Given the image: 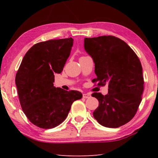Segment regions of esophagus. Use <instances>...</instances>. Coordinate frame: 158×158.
Masks as SVG:
<instances>
[{"instance_id": "obj_1", "label": "esophagus", "mask_w": 158, "mask_h": 158, "mask_svg": "<svg viewBox=\"0 0 158 158\" xmlns=\"http://www.w3.org/2000/svg\"><path fill=\"white\" fill-rule=\"evenodd\" d=\"M83 98H90V94H89V93H84V94H83Z\"/></svg>"}]
</instances>
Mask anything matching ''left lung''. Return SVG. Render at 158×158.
I'll return each mask as SVG.
<instances>
[{
	"label": "left lung",
	"mask_w": 158,
	"mask_h": 158,
	"mask_svg": "<svg viewBox=\"0 0 158 158\" xmlns=\"http://www.w3.org/2000/svg\"><path fill=\"white\" fill-rule=\"evenodd\" d=\"M84 48L95 63L98 85L108 84V94L93 93L99 101L93 116L102 126L116 128L135 116L144 89L142 66L126 42L112 35L84 39Z\"/></svg>",
	"instance_id": "obj_1"
}]
</instances>
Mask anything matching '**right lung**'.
I'll return each mask as SVG.
<instances>
[{
    "label": "right lung",
    "instance_id": "add662e5",
    "mask_svg": "<svg viewBox=\"0 0 158 158\" xmlns=\"http://www.w3.org/2000/svg\"><path fill=\"white\" fill-rule=\"evenodd\" d=\"M72 37L38 42L23 57L16 74L21 109L33 125L42 129L59 125L68 116L73 102L82 98L77 90L53 86L70 54Z\"/></svg>",
    "mask_w": 158,
    "mask_h": 158
}]
</instances>
